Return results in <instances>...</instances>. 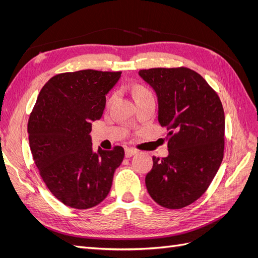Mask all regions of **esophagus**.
<instances>
[{
  "instance_id": "1",
  "label": "esophagus",
  "mask_w": 258,
  "mask_h": 258,
  "mask_svg": "<svg viewBox=\"0 0 258 258\" xmlns=\"http://www.w3.org/2000/svg\"><path fill=\"white\" fill-rule=\"evenodd\" d=\"M137 153H138V151L135 150V148H132V147H128V148H126V150H124V156H126L127 158L132 157V156L136 155Z\"/></svg>"
}]
</instances>
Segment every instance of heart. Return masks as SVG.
I'll return each instance as SVG.
<instances>
[{"mask_svg":"<svg viewBox=\"0 0 258 258\" xmlns=\"http://www.w3.org/2000/svg\"><path fill=\"white\" fill-rule=\"evenodd\" d=\"M143 96H153L152 92L148 90L144 86H136L135 87V97L139 98V97H143Z\"/></svg>","mask_w":258,"mask_h":258,"instance_id":"1","label":"heart"}]
</instances>
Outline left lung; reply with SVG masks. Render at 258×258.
Wrapping results in <instances>:
<instances>
[{
    "label": "left lung",
    "mask_w": 258,
    "mask_h": 258,
    "mask_svg": "<svg viewBox=\"0 0 258 258\" xmlns=\"http://www.w3.org/2000/svg\"><path fill=\"white\" fill-rule=\"evenodd\" d=\"M157 93L158 119L168 130L169 155L153 157L145 184L163 208L182 209L199 199L220 168L225 147V114L216 91L191 69L140 70Z\"/></svg>",
    "instance_id": "8db88e82"
}]
</instances>
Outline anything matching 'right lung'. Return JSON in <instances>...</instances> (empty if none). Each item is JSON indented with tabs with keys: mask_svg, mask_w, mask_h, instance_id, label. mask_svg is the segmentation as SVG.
I'll list each match as a JSON object with an SVG mask.
<instances>
[{
	"mask_svg": "<svg viewBox=\"0 0 258 258\" xmlns=\"http://www.w3.org/2000/svg\"><path fill=\"white\" fill-rule=\"evenodd\" d=\"M121 72L82 70L52 76L28 121L31 153L44 183L62 204L85 210L99 205L111 190L124 151H92L91 121L103 114L105 95Z\"/></svg>",
	"mask_w": 258,
	"mask_h": 258,
	"instance_id": "obj_1",
	"label": "right lung"
}]
</instances>
